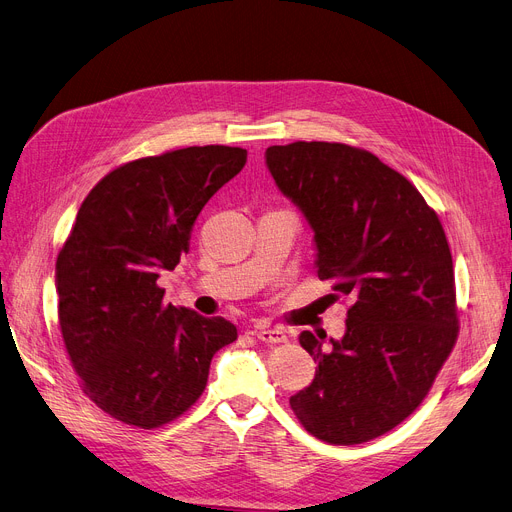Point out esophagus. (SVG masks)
I'll list each match as a JSON object with an SVG mask.
<instances>
[{
	"mask_svg": "<svg viewBox=\"0 0 512 512\" xmlns=\"http://www.w3.org/2000/svg\"><path fill=\"white\" fill-rule=\"evenodd\" d=\"M257 338L265 344H282L288 340V334L282 328H259Z\"/></svg>",
	"mask_w": 512,
	"mask_h": 512,
	"instance_id": "34e87169",
	"label": "esophagus"
}]
</instances>
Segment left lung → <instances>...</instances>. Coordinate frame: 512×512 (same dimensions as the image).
<instances>
[{"mask_svg":"<svg viewBox=\"0 0 512 512\" xmlns=\"http://www.w3.org/2000/svg\"><path fill=\"white\" fill-rule=\"evenodd\" d=\"M265 157L315 232L319 280L332 282V299L353 301L330 351L301 334L317 371L290 409L328 444L380 438L421 405L459 338L442 222L413 182L365 149L297 141Z\"/></svg>","mask_w":512,"mask_h":512,"instance_id":"left-lung-1","label":"left lung"}]
</instances>
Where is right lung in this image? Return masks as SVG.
Here are the masks:
<instances>
[{
	"mask_svg": "<svg viewBox=\"0 0 512 512\" xmlns=\"http://www.w3.org/2000/svg\"><path fill=\"white\" fill-rule=\"evenodd\" d=\"M247 151L205 145L132 159L105 174L58 253V319L78 384L126 425L155 429L191 409L211 357L236 340L224 317L164 303L159 272L191 249L205 203Z\"/></svg>",
	"mask_w": 512,
	"mask_h": 512,
	"instance_id": "add662e5",
	"label": "right lung"
}]
</instances>
